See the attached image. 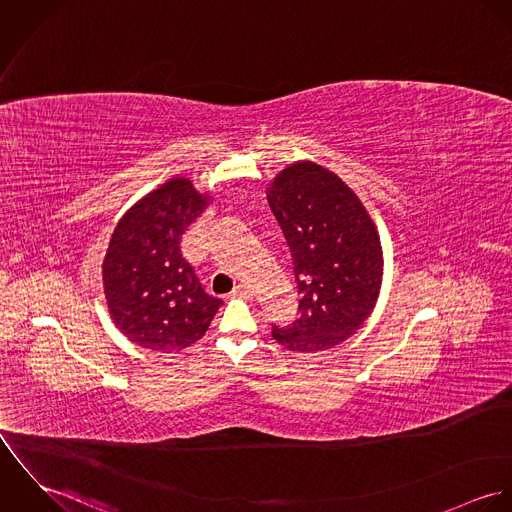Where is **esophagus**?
<instances>
[{"mask_svg":"<svg viewBox=\"0 0 512 512\" xmlns=\"http://www.w3.org/2000/svg\"><path fill=\"white\" fill-rule=\"evenodd\" d=\"M254 293L252 290L248 288V286H244V284H238L232 292H230V297H240V299H250Z\"/></svg>","mask_w":512,"mask_h":512,"instance_id":"esophagus-1","label":"esophagus"}]
</instances>
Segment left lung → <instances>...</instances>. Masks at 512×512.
<instances>
[{
    "instance_id": "obj_1",
    "label": "left lung",
    "mask_w": 512,
    "mask_h": 512,
    "mask_svg": "<svg viewBox=\"0 0 512 512\" xmlns=\"http://www.w3.org/2000/svg\"><path fill=\"white\" fill-rule=\"evenodd\" d=\"M268 203L292 252L299 317L272 327L290 351H325L357 333L382 282L378 232L359 197L311 161L286 167Z\"/></svg>"
}]
</instances>
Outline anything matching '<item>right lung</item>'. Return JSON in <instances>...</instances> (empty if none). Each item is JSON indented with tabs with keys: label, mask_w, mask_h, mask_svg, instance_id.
<instances>
[{
	"label": "right lung",
	"mask_w": 512,
	"mask_h": 512,
	"mask_svg": "<svg viewBox=\"0 0 512 512\" xmlns=\"http://www.w3.org/2000/svg\"><path fill=\"white\" fill-rule=\"evenodd\" d=\"M209 203L189 179H171L118 222L104 264V293L116 327L151 351L199 341L222 299L207 295L181 254V236Z\"/></svg>",
	"instance_id": "add662e5"
}]
</instances>
